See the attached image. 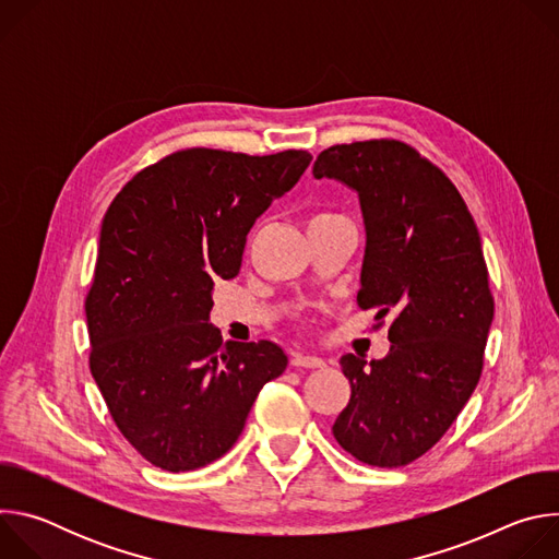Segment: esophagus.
<instances>
[{"label":"esophagus","mask_w":559,"mask_h":559,"mask_svg":"<svg viewBox=\"0 0 559 559\" xmlns=\"http://www.w3.org/2000/svg\"><path fill=\"white\" fill-rule=\"evenodd\" d=\"M292 365L298 369H321V367H325V360L318 356H309V354H294Z\"/></svg>","instance_id":"1"}]
</instances>
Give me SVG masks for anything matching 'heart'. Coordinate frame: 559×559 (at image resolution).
I'll list each match as a JSON object with an SVG mask.
<instances>
[{"label":"heart","mask_w":559,"mask_h":559,"mask_svg":"<svg viewBox=\"0 0 559 559\" xmlns=\"http://www.w3.org/2000/svg\"><path fill=\"white\" fill-rule=\"evenodd\" d=\"M318 216H328V214H318Z\"/></svg>","instance_id":"obj_1"}]
</instances>
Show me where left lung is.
Instances as JSON below:
<instances>
[{"label":"left lung","mask_w":559,"mask_h":559,"mask_svg":"<svg viewBox=\"0 0 559 559\" xmlns=\"http://www.w3.org/2000/svg\"><path fill=\"white\" fill-rule=\"evenodd\" d=\"M311 173L358 192V307L395 316L382 360L341 358L352 397L332 431L365 464L405 466L447 433L483 373L493 296L480 234L449 177L403 141L332 145Z\"/></svg>","instance_id":"8db88e82"}]
</instances>
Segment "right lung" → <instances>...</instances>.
<instances>
[{"label":"right lung","mask_w":559,"mask_h":559,"mask_svg":"<svg viewBox=\"0 0 559 559\" xmlns=\"http://www.w3.org/2000/svg\"><path fill=\"white\" fill-rule=\"evenodd\" d=\"M309 162L307 150H177L110 203L86 296L91 373L150 464L179 473L227 453L285 371L278 345L223 343L207 321L214 281L238 274L254 221Z\"/></svg>","instance_id":"add662e5"}]
</instances>
